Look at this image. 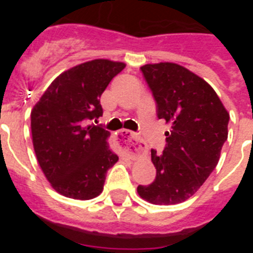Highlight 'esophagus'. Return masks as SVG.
Listing matches in <instances>:
<instances>
[{
  "instance_id": "1",
  "label": "esophagus",
  "mask_w": 253,
  "mask_h": 253,
  "mask_svg": "<svg viewBox=\"0 0 253 253\" xmlns=\"http://www.w3.org/2000/svg\"><path fill=\"white\" fill-rule=\"evenodd\" d=\"M116 139H118L119 146L124 151L130 153L131 156H140V154H144L147 152V144L144 143V140L140 139L133 131L122 129L119 133L116 134Z\"/></svg>"
}]
</instances>
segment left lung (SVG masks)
<instances>
[{
	"mask_svg": "<svg viewBox=\"0 0 253 253\" xmlns=\"http://www.w3.org/2000/svg\"><path fill=\"white\" fill-rule=\"evenodd\" d=\"M140 71L157 104V116L171 129L165 133V151L151 149L156 178L137 191L151 204H178L191 198L218 165L229 114L213 87L180 64L161 62Z\"/></svg>",
	"mask_w": 253,
	"mask_h": 253,
	"instance_id": "obj_1",
	"label": "left lung"
}]
</instances>
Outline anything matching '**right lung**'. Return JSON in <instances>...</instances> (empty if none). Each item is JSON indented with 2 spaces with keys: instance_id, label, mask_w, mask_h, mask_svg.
Instances as JSON below:
<instances>
[{
  "instance_id": "add662e5",
  "label": "right lung",
  "mask_w": 253,
  "mask_h": 253,
  "mask_svg": "<svg viewBox=\"0 0 253 253\" xmlns=\"http://www.w3.org/2000/svg\"><path fill=\"white\" fill-rule=\"evenodd\" d=\"M123 62L93 59L60 73L31 110L37 160L53 189L76 200H90L104 190L106 171L119 157L110 133L90 124L102 115L100 97Z\"/></svg>"
}]
</instances>
